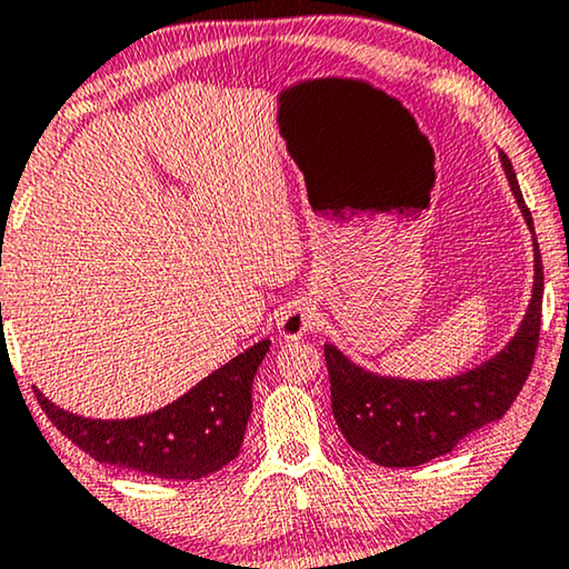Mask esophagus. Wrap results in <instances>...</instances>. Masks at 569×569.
Listing matches in <instances>:
<instances>
[{
  "label": "esophagus",
  "mask_w": 569,
  "mask_h": 569,
  "mask_svg": "<svg viewBox=\"0 0 569 569\" xmlns=\"http://www.w3.org/2000/svg\"><path fill=\"white\" fill-rule=\"evenodd\" d=\"M317 307L307 299L288 303L278 317V332L286 340H299L301 335L311 332L317 327Z\"/></svg>",
  "instance_id": "obj_1"
}]
</instances>
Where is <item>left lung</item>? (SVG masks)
Returning a JSON list of instances; mask_svg holds the SVG:
<instances>
[{
    "mask_svg": "<svg viewBox=\"0 0 569 569\" xmlns=\"http://www.w3.org/2000/svg\"><path fill=\"white\" fill-rule=\"evenodd\" d=\"M500 162L533 237L531 301L508 346L471 371L438 381H412L366 371L330 342L325 346L338 428L358 453L379 467H420L436 456L453 451L463 436L500 420L531 373L541 330V252L513 164L502 151Z\"/></svg>",
    "mask_w": 569,
    "mask_h": 569,
    "instance_id": "left-lung-1",
    "label": "left lung"
}]
</instances>
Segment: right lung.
Masks as SVG:
<instances>
[{
  "instance_id": "1",
  "label": "right lung",
  "mask_w": 569,
  "mask_h": 569,
  "mask_svg": "<svg viewBox=\"0 0 569 569\" xmlns=\"http://www.w3.org/2000/svg\"><path fill=\"white\" fill-rule=\"evenodd\" d=\"M268 348L270 340L254 342L188 395L139 418L92 420L56 407L38 389L36 397L53 426L94 461L193 482L237 459L252 412V381Z\"/></svg>"
}]
</instances>
